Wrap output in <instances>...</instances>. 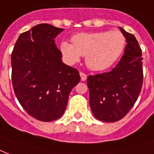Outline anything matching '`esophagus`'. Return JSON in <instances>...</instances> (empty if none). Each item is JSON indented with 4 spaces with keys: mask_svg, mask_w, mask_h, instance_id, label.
<instances>
[{
    "mask_svg": "<svg viewBox=\"0 0 154 154\" xmlns=\"http://www.w3.org/2000/svg\"><path fill=\"white\" fill-rule=\"evenodd\" d=\"M79 75H80L81 80L85 81L86 79H87V75H86V74L83 73V72H80V73H79Z\"/></svg>",
    "mask_w": 154,
    "mask_h": 154,
    "instance_id": "esophagus-1",
    "label": "esophagus"
}]
</instances>
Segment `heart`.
I'll return each instance as SVG.
<instances>
[{"label":"heart","mask_w":154,"mask_h":154,"mask_svg":"<svg viewBox=\"0 0 154 154\" xmlns=\"http://www.w3.org/2000/svg\"><path fill=\"white\" fill-rule=\"evenodd\" d=\"M72 44L62 42L60 52L68 64H75L85 56L89 69L101 71L110 68L125 47V38L119 30L79 33L71 38Z\"/></svg>","instance_id":"obj_1"}]
</instances>
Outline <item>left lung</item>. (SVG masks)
Wrapping results in <instances>:
<instances>
[{"label":"left lung","instance_id":"left-lung-1","mask_svg":"<svg viewBox=\"0 0 154 154\" xmlns=\"http://www.w3.org/2000/svg\"><path fill=\"white\" fill-rule=\"evenodd\" d=\"M126 38L124 55L109 72L89 75V103L94 116L104 122L121 120L133 108L143 83L142 54L137 40L120 27Z\"/></svg>","mask_w":154,"mask_h":154}]
</instances>
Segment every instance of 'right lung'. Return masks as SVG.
Wrapping results in <instances>:
<instances>
[{"mask_svg":"<svg viewBox=\"0 0 154 154\" xmlns=\"http://www.w3.org/2000/svg\"><path fill=\"white\" fill-rule=\"evenodd\" d=\"M63 29L39 24L20 34L11 55L12 83L22 108L37 120L53 121L63 115L78 70L62 61L54 38Z\"/></svg>","mask_w":154,"mask_h":154,"instance_id":"1","label":"right lung"}]
</instances>
